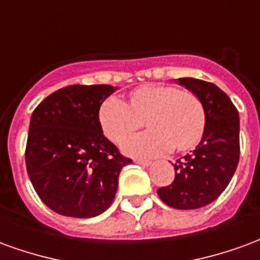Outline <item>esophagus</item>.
<instances>
[{
    "label": "esophagus",
    "instance_id": "34e87169",
    "mask_svg": "<svg viewBox=\"0 0 260 260\" xmlns=\"http://www.w3.org/2000/svg\"><path fill=\"white\" fill-rule=\"evenodd\" d=\"M135 163L147 167V166H150V164H152V161H149V160H143V158H135Z\"/></svg>",
    "mask_w": 260,
    "mask_h": 260
}]
</instances>
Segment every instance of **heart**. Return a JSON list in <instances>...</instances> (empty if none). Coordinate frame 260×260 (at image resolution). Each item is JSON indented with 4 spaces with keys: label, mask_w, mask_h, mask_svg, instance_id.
<instances>
[{
    "label": "heart",
    "mask_w": 260,
    "mask_h": 260,
    "mask_svg": "<svg viewBox=\"0 0 260 260\" xmlns=\"http://www.w3.org/2000/svg\"><path fill=\"white\" fill-rule=\"evenodd\" d=\"M97 119L104 136L115 145L135 135L145 121L150 131L124 145V152L132 156H158L171 147L185 153L201 142L206 129L199 97L164 83L136 87L128 94L126 104L110 97L102 103Z\"/></svg>",
    "instance_id": "1"
}]
</instances>
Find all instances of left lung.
<instances>
[{"label":"left lung","mask_w":260,"mask_h":260,"mask_svg":"<svg viewBox=\"0 0 260 260\" xmlns=\"http://www.w3.org/2000/svg\"><path fill=\"white\" fill-rule=\"evenodd\" d=\"M178 83L199 97L206 129L193 153L174 164V181L157 193L170 207L189 210L216 201L233 178L240 160V117L216 85L195 78H181Z\"/></svg>","instance_id":"8db88e82"}]
</instances>
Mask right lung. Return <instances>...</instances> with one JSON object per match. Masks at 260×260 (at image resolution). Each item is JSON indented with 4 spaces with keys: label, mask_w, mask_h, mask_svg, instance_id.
I'll list each match as a JSON object with an SVG mask.
<instances>
[{
    "label": "right lung",
    "mask_w": 260,
    "mask_h": 260,
    "mask_svg": "<svg viewBox=\"0 0 260 260\" xmlns=\"http://www.w3.org/2000/svg\"><path fill=\"white\" fill-rule=\"evenodd\" d=\"M115 87L72 85L31 114L26 170L39 198L68 217H94L113 203L121 170L132 160L103 135L97 113Z\"/></svg>",
    "instance_id": "obj_1"
}]
</instances>
